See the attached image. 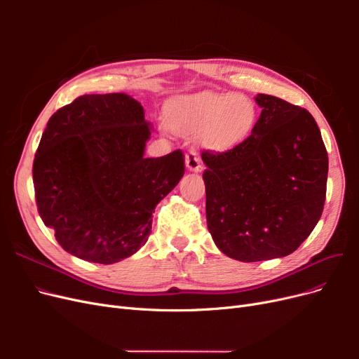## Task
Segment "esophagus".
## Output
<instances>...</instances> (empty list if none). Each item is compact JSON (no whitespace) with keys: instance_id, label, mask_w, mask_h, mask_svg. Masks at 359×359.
Segmentation results:
<instances>
[{"instance_id":"34e87169","label":"esophagus","mask_w":359,"mask_h":359,"mask_svg":"<svg viewBox=\"0 0 359 359\" xmlns=\"http://www.w3.org/2000/svg\"><path fill=\"white\" fill-rule=\"evenodd\" d=\"M186 166L189 170L193 172H201L202 170V163H201V157L196 153V151H189L186 154Z\"/></svg>"}]
</instances>
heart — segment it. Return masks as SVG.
Instances as JSON below:
<instances>
[{"label":"heart","instance_id":"1","mask_svg":"<svg viewBox=\"0 0 359 359\" xmlns=\"http://www.w3.org/2000/svg\"><path fill=\"white\" fill-rule=\"evenodd\" d=\"M165 121L170 132L194 137L203 147L223 151L245 140L257 121L253 100L235 93H199L168 106Z\"/></svg>","mask_w":359,"mask_h":359}]
</instances>
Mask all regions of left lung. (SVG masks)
<instances>
[{
  "instance_id": "8db88e82",
  "label": "left lung",
  "mask_w": 359,
  "mask_h": 359,
  "mask_svg": "<svg viewBox=\"0 0 359 359\" xmlns=\"http://www.w3.org/2000/svg\"><path fill=\"white\" fill-rule=\"evenodd\" d=\"M262 112L241 144L203 149L206 223L215 245L243 262L290 255L318 224L328 153L309 111L257 94Z\"/></svg>"
}]
</instances>
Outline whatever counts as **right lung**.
<instances>
[{
	"label": "right lung",
	"instance_id": "obj_1",
	"mask_svg": "<svg viewBox=\"0 0 359 359\" xmlns=\"http://www.w3.org/2000/svg\"><path fill=\"white\" fill-rule=\"evenodd\" d=\"M149 136L144 107L124 93L81 95L50 116L32 182L67 253L109 265L148 241L154 208L186 170L181 149L145 158Z\"/></svg>",
	"mask_w": 359,
	"mask_h": 359
}]
</instances>
